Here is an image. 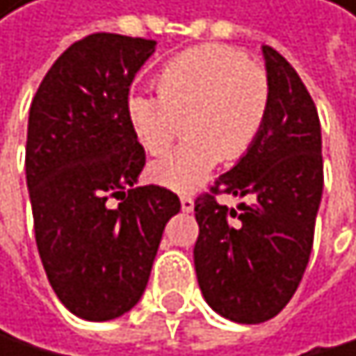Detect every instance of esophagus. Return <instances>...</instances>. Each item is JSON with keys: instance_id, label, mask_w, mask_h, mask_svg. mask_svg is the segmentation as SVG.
Returning <instances> with one entry per match:
<instances>
[{"instance_id": "esophagus-1", "label": "esophagus", "mask_w": 356, "mask_h": 356, "mask_svg": "<svg viewBox=\"0 0 356 356\" xmlns=\"http://www.w3.org/2000/svg\"><path fill=\"white\" fill-rule=\"evenodd\" d=\"M181 209H184L186 213H190V211L194 209V198H192V196H181Z\"/></svg>"}]
</instances>
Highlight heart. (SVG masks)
Masks as SVG:
<instances>
[{"mask_svg":"<svg viewBox=\"0 0 356 356\" xmlns=\"http://www.w3.org/2000/svg\"><path fill=\"white\" fill-rule=\"evenodd\" d=\"M156 93L126 98L128 128L147 154H162L184 117L188 138L149 168L154 181L177 192L200 186L220 158H241L261 136L271 89L263 67L230 47H194L168 59Z\"/></svg>","mask_w":356,"mask_h":356,"instance_id":"1","label":"heart"}]
</instances>
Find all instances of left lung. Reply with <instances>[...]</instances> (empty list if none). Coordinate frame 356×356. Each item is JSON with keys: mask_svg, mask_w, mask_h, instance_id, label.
Here are the masks:
<instances>
[{"mask_svg": "<svg viewBox=\"0 0 356 356\" xmlns=\"http://www.w3.org/2000/svg\"><path fill=\"white\" fill-rule=\"evenodd\" d=\"M271 89L261 136L211 194L194 202V267L202 297L220 316L265 323L291 301L307 267L323 198L321 119L295 67L263 47ZM213 193L252 196L228 210Z\"/></svg>", "mask_w": 356, "mask_h": 356, "instance_id": "1", "label": "left lung"}]
</instances>
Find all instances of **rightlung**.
Here are the masks:
<instances>
[{"mask_svg":"<svg viewBox=\"0 0 356 356\" xmlns=\"http://www.w3.org/2000/svg\"><path fill=\"white\" fill-rule=\"evenodd\" d=\"M154 53L156 40L91 33L51 65L29 108L25 175L38 252L55 295L83 321H113L138 303L164 226L181 209L166 188H136L145 149L124 104Z\"/></svg>","mask_w":356,"mask_h":356,"instance_id":"right-lung-1","label":"right lung"}]
</instances>
